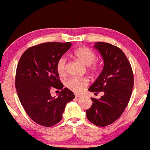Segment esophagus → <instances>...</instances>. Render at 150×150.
<instances>
[{"mask_svg": "<svg viewBox=\"0 0 150 150\" xmlns=\"http://www.w3.org/2000/svg\"><path fill=\"white\" fill-rule=\"evenodd\" d=\"M75 96H76V98H81L82 96L81 94H78V93H76Z\"/></svg>", "mask_w": 150, "mask_h": 150, "instance_id": "1", "label": "esophagus"}]
</instances>
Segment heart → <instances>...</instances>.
<instances>
[{"label":"heart","mask_w":150,"mask_h":150,"mask_svg":"<svg viewBox=\"0 0 150 150\" xmlns=\"http://www.w3.org/2000/svg\"><path fill=\"white\" fill-rule=\"evenodd\" d=\"M74 55L80 62L85 65H88L90 71H96L98 69V64L94 61L96 60V55L90 48L85 46L80 47L74 50ZM57 70L59 75H65L66 59L65 57H61L57 61ZM89 79L86 77H72L67 80L65 83V86L71 91L76 93H80L85 89V88L89 85Z\"/></svg>","instance_id":"1"}]
</instances>
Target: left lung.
<instances>
[{
  "label": "left lung",
  "mask_w": 150,
  "mask_h": 150,
  "mask_svg": "<svg viewBox=\"0 0 150 150\" xmlns=\"http://www.w3.org/2000/svg\"><path fill=\"white\" fill-rule=\"evenodd\" d=\"M93 46L101 54L104 67L89 91H103L104 95L100 99L91 98L93 103L86 114L89 122L104 127L124 112L130 99L134 78L130 63L120 48L104 42H96Z\"/></svg>",
  "instance_id": "left-lung-1"
}]
</instances>
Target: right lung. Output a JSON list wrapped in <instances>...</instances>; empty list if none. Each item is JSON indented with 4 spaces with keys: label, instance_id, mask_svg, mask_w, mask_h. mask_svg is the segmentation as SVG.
<instances>
[{
    "label": "right lung",
    "instance_id": "add662e5",
    "mask_svg": "<svg viewBox=\"0 0 150 150\" xmlns=\"http://www.w3.org/2000/svg\"><path fill=\"white\" fill-rule=\"evenodd\" d=\"M70 42H48L28 48L20 57L15 85L22 106L30 118L41 126H54L62 119L67 103L75 98L59 80L57 63L70 48ZM53 87L61 90L51 96Z\"/></svg>",
    "mask_w": 150,
    "mask_h": 150
}]
</instances>
